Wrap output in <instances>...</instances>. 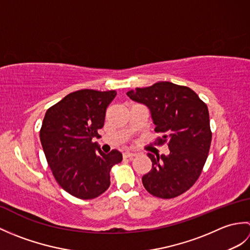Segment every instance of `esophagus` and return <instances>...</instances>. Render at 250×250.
<instances>
[{
  "mask_svg": "<svg viewBox=\"0 0 250 250\" xmlns=\"http://www.w3.org/2000/svg\"><path fill=\"white\" fill-rule=\"evenodd\" d=\"M122 156H124V158H133V157H135V153L134 152H131V151H125L124 153H122Z\"/></svg>",
  "mask_w": 250,
  "mask_h": 250,
  "instance_id": "esophagus-1",
  "label": "esophagus"
}]
</instances>
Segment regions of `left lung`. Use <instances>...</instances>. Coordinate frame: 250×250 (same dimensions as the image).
<instances>
[{"mask_svg":"<svg viewBox=\"0 0 250 250\" xmlns=\"http://www.w3.org/2000/svg\"><path fill=\"white\" fill-rule=\"evenodd\" d=\"M126 94L150 109L155 132L161 134L155 145L167 143L169 148L168 156L147 153L152 167L143 176V185L157 198H176L198 180L208 156V108L192 89L169 82L136 88Z\"/></svg>","mask_w":250,"mask_h":250,"instance_id":"obj_1","label":"left lung"}]
</instances>
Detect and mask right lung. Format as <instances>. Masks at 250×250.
Returning <instances> with one entry per match:
<instances>
[{
	"label": "right lung",
	"instance_id": "obj_1",
	"mask_svg": "<svg viewBox=\"0 0 250 250\" xmlns=\"http://www.w3.org/2000/svg\"><path fill=\"white\" fill-rule=\"evenodd\" d=\"M115 90L82 89L47 109L40 131L41 143L51 172L67 193L91 200L110 185V169L122 160L121 152L104 153L93 137L103 128L106 108Z\"/></svg>",
	"mask_w": 250,
	"mask_h": 250
}]
</instances>
